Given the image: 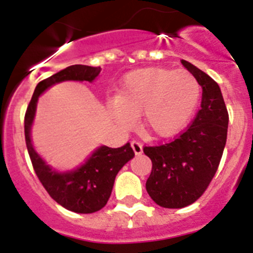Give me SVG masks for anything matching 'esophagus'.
I'll use <instances>...</instances> for the list:
<instances>
[{"label": "esophagus", "mask_w": 253, "mask_h": 253, "mask_svg": "<svg viewBox=\"0 0 253 253\" xmlns=\"http://www.w3.org/2000/svg\"><path fill=\"white\" fill-rule=\"evenodd\" d=\"M131 148H133L134 153L137 154V156H139V154L143 153V146L139 142H135V140L131 142Z\"/></svg>", "instance_id": "1"}]
</instances>
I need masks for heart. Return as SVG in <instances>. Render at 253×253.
<instances>
[{
  "instance_id": "1",
  "label": "heart",
  "mask_w": 253,
  "mask_h": 253,
  "mask_svg": "<svg viewBox=\"0 0 253 253\" xmlns=\"http://www.w3.org/2000/svg\"><path fill=\"white\" fill-rule=\"evenodd\" d=\"M200 95V84L186 69H135L120 84L113 115L122 126L130 128L140 114V125L147 134L169 138L193 118Z\"/></svg>"
}]
</instances>
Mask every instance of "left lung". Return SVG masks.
<instances>
[{
  "instance_id": "obj_1",
  "label": "left lung",
  "mask_w": 253,
  "mask_h": 253,
  "mask_svg": "<svg viewBox=\"0 0 253 253\" xmlns=\"http://www.w3.org/2000/svg\"><path fill=\"white\" fill-rule=\"evenodd\" d=\"M181 63L202 86L200 110L177 139L143 149L152 161L147 193L156 204L169 209L193 204L209 186L224 151L229 120L218 84L187 60Z\"/></svg>"
}]
</instances>
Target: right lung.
<instances>
[{"mask_svg": "<svg viewBox=\"0 0 253 253\" xmlns=\"http://www.w3.org/2000/svg\"><path fill=\"white\" fill-rule=\"evenodd\" d=\"M100 72V67L82 64H75L62 69L38 84L25 114L26 147L38 178L58 204L80 214L95 213L106 205L118 172L134 157L130 144L126 143L120 148L100 146L76 169L58 171L49 166L45 160L35 151L31 140V128L34 124L40 95L60 82L86 81L92 84Z\"/></svg>", "mask_w": 253, "mask_h": 253, "instance_id": "right-lung-1", "label": "right lung"}]
</instances>
